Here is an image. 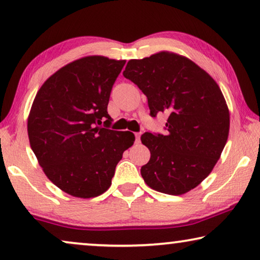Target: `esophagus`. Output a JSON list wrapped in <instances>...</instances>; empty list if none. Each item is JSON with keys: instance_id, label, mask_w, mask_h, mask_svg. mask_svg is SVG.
Segmentation results:
<instances>
[{"instance_id": "obj_1", "label": "esophagus", "mask_w": 260, "mask_h": 260, "mask_svg": "<svg viewBox=\"0 0 260 260\" xmlns=\"http://www.w3.org/2000/svg\"><path fill=\"white\" fill-rule=\"evenodd\" d=\"M135 137H136V143H140V140H141V133H136V134H135Z\"/></svg>"}]
</instances>
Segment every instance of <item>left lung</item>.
<instances>
[{
	"label": "left lung",
	"instance_id": "left-lung-1",
	"mask_svg": "<svg viewBox=\"0 0 260 260\" xmlns=\"http://www.w3.org/2000/svg\"><path fill=\"white\" fill-rule=\"evenodd\" d=\"M123 76L147 95L150 115L167 113L168 134L144 133L150 159L141 168L154 190L182 195L214 168L230 133V111L216 81L194 61L162 51L127 61Z\"/></svg>",
	"mask_w": 260,
	"mask_h": 260
}]
</instances>
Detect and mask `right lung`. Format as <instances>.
Masks as SVG:
<instances>
[{
	"instance_id": "right-lung-1",
	"label": "right lung",
	"mask_w": 260,
	"mask_h": 260,
	"mask_svg": "<svg viewBox=\"0 0 260 260\" xmlns=\"http://www.w3.org/2000/svg\"><path fill=\"white\" fill-rule=\"evenodd\" d=\"M125 60L88 55L67 63L39 88L28 138L45 175L74 198H95L111 186L117 163L135 142L111 123L108 104Z\"/></svg>"
}]
</instances>
